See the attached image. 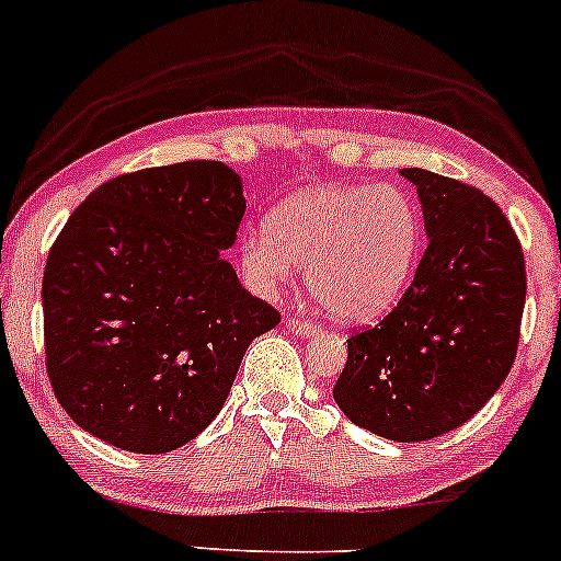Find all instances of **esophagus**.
Returning <instances> with one entry per match:
<instances>
[{
  "label": "esophagus",
  "instance_id": "esophagus-1",
  "mask_svg": "<svg viewBox=\"0 0 561 561\" xmlns=\"http://www.w3.org/2000/svg\"><path fill=\"white\" fill-rule=\"evenodd\" d=\"M286 325H288V331L299 333V336H312V333H318V325H314L312 320L301 318V314H288Z\"/></svg>",
  "mask_w": 561,
  "mask_h": 561
}]
</instances>
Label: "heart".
<instances>
[{"mask_svg": "<svg viewBox=\"0 0 561 561\" xmlns=\"http://www.w3.org/2000/svg\"><path fill=\"white\" fill-rule=\"evenodd\" d=\"M421 217L398 185H314L270 211L241 243V267L273 291L305 267V283L331 318L363 323L389 310L416 273Z\"/></svg>", "mask_w": 561, "mask_h": 561, "instance_id": "b5f03b06", "label": "heart"}]
</instances>
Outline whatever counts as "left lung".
I'll use <instances>...</instances> for the list:
<instances>
[{"mask_svg": "<svg viewBox=\"0 0 561 561\" xmlns=\"http://www.w3.org/2000/svg\"><path fill=\"white\" fill-rule=\"evenodd\" d=\"M416 185L430 232L398 307L347 339L333 400L352 424L421 443L467 424L517 357L527 273L512 222L480 187L426 169Z\"/></svg>", "mask_w": 561, "mask_h": 561, "instance_id": "1", "label": "left lung"}]
</instances>
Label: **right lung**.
Returning a JSON list of instances; mask_svg holds the SVG:
<instances>
[{"label":"right lung","instance_id":"right-lung-1","mask_svg":"<svg viewBox=\"0 0 561 561\" xmlns=\"http://www.w3.org/2000/svg\"><path fill=\"white\" fill-rule=\"evenodd\" d=\"M247 201L222 161H182L94 187L49 249L44 363L62 411L113 448L169 453L228 400L243 352L280 312L219 251Z\"/></svg>","mask_w":561,"mask_h":561}]
</instances>
